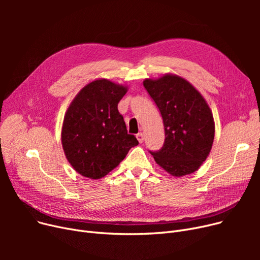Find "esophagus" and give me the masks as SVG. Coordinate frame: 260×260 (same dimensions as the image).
<instances>
[{
	"instance_id": "34e87169",
	"label": "esophagus",
	"mask_w": 260,
	"mask_h": 260,
	"mask_svg": "<svg viewBox=\"0 0 260 260\" xmlns=\"http://www.w3.org/2000/svg\"><path fill=\"white\" fill-rule=\"evenodd\" d=\"M136 137H137V139H138V141H139L140 143L143 142V140H144V135H143L142 133H139V134L136 135Z\"/></svg>"
}]
</instances>
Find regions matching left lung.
Instances as JSON below:
<instances>
[{
    "label": "left lung",
    "instance_id": "left-lung-1",
    "mask_svg": "<svg viewBox=\"0 0 260 260\" xmlns=\"http://www.w3.org/2000/svg\"><path fill=\"white\" fill-rule=\"evenodd\" d=\"M143 85L158 106L166 140L151 152L157 165L174 177L196 172L208 158L215 136L213 114L202 94L184 78L166 74Z\"/></svg>",
    "mask_w": 260,
    "mask_h": 260
}]
</instances>
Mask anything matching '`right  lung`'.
<instances>
[{"mask_svg": "<svg viewBox=\"0 0 260 260\" xmlns=\"http://www.w3.org/2000/svg\"><path fill=\"white\" fill-rule=\"evenodd\" d=\"M127 89L126 85L97 79L82 88L68 106L61 141L66 159L80 175L102 178L138 145L118 111Z\"/></svg>", "mask_w": 260, "mask_h": 260, "instance_id": "obj_1", "label": "right lung"}]
</instances>
